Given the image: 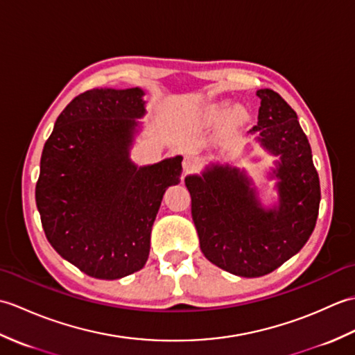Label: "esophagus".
Returning a JSON list of instances; mask_svg holds the SVG:
<instances>
[{
	"instance_id": "1",
	"label": "esophagus",
	"mask_w": 355,
	"mask_h": 355,
	"mask_svg": "<svg viewBox=\"0 0 355 355\" xmlns=\"http://www.w3.org/2000/svg\"><path fill=\"white\" fill-rule=\"evenodd\" d=\"M195 168H197V160H195V157H192V155L184 157L183 171L184 172H192Z\"/></svg>"
}]
</instances>
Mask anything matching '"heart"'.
<instances>
[{
	"instance_id": "heart-1",
	"label": "heart",
	"mask_w": 355,
	"mask_h": 355,
	"mask_svg": "<svg viewBox=\"0 0 355 355\" xmlns=\"http://www.w3.org/2000/svg\"><path fill=\"white\" fill-rule=\"evenodd\" d=\"M223 108L227 110V108H229V103H224ZM245 119H247V111H245L244 108H241V107L238 108V107H236L235 111H233V120H235V122H239V123H241V122H244Z\"/></svg>"
}]
</instances>
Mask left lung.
Masks as SVG:
<instances>
[{"mask_svg": "<svg viewBox=\"0 0 355 355\" xmlns=\"http://www.w3.org/2000/svg\"><path fill=\"white\" fill-rule=\"evenodd\" d=\"M256 96L258 125L248 134L279 158L268 173L276 180V205L263 206L253 178L229 163H210L201 175L184 178L202 254L243 277L268 275L296 254L311 236L320 205L319 175L297 114L273 89Z\"/></svg>", "mask_w": 355, "mask_h": 355, "instance_id": "8db88e82", "label": "left lung"}]
</instances>
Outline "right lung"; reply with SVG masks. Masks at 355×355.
<instances>
[{"mask_svg":"<svg viewBox=\"0 0 355 355\" xmlns=\"http://www.w3.org/2000/svg\"><path fill=\"white\" fill-rule=\"evenodd\" d=\"M141 88H94L59 114L41 155L36 206L51 247L85 275L120 279L143 268L163 195L182 155L130 158L146 114Z\"/></svg>","mask_w":355,"mask_h":355,"instance_id":"obj_1","label":"right lung"}]
</instances>
